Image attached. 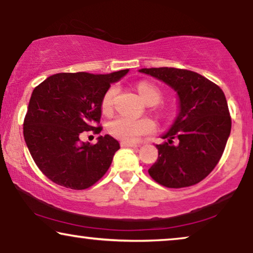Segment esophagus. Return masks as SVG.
I'll use <instances>...</instances> for the list:
<instances>
[{"label":"esophagus","instance_id":"esophagus-1","mask_svg":"<svg viewBox=\"0 0 253 253\" xmlns=\"http://www.w3.org/2000/svg\"><path fill=\"white\" fill-rule=\"evenodd\" d=\"M121 146H122V147H132V148H138V147H140V145H139V144L126 143V141H122V143H121Z\"/></svg>","mask_w":253,"mask_h":253}]
</instances>
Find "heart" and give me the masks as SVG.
<instances>
[{
	"mask_svg": "<svg viewBox=\"0 0 253 253\" xmlns=\"http://www.w3.org/2000/svg\"><path fill=\"white\" fill-rule=\"evenodd\" d=\"M138 93L146 103H158L160 100V92L155 86L148 83H140L138 85ZM116 95V88L110 87L103 95L101 109L105 114H109L113 109L114 99ZM154 130V123L151 120H134L127 116H119L108 124V131L114 137L126 141L136 143L141 136L152 132Z\"/></svg>",
	"mask_w": 253,
	"mask_h": 253,
	"instance_id": "obj_1",
	"label": "heart"
}]
</instances>
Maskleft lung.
<instances>
[{"label": "left lung", "mask_w": 253, "mask_h": 253, "mask_svg": "<svg viewBox=\"0 0 253 253\" xmlns=\"http://www.w3.org/2000/svg\"><path fill=\"white\" fill-rule=\"evenodd\" d=\"M139 72L164 82L177 94L178 114L166 141L157 145L151 177L167 188H185L203 181L215 168L231 130L226 96L204 76L176 68H144ZM176 140L178 143L172 144Z\"/></svg>", "instance_id": "left-lung-1"}]
</instances>
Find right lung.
<instances>
[{"label": "right lung", "instance_id": "1", "mask_svg": "<svg viewBox=\"0 0 253 253\" xmlns=\"http://www.w3.org/2000/svg\"><path fill=\"white\" fill-rule=\"evenodd\" d=\"M129 69L106 75L56 74L33 89L24 120V139L38 168L50 181L74 190L87 189L112 165L120 144L109 134L91 145L84 131L99 133L101 102L110 84Z\"/></svg>", "mask_w": 253, "mask_h": 253}]
</instances>
